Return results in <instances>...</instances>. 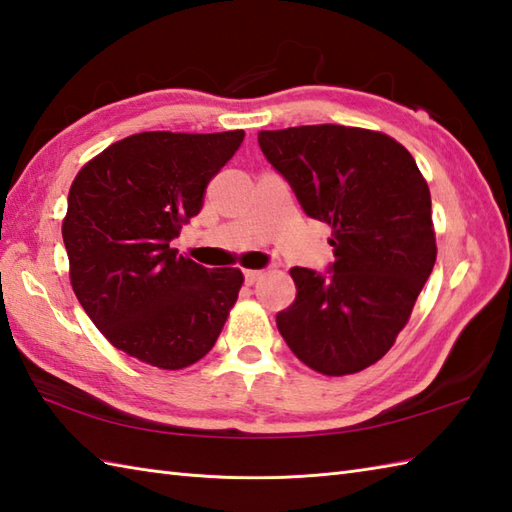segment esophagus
I'll return each instance as SVG.
<instances>
[{"instance_id":"1","label":"esophagus","mask_w":512,"mask_h":512,"mask_svg":"<svg viewBox=\"0 0 512 512\" xmlns=\"http://www.w3.org/2000/svg\"><path fill=\"white\" fill-rule=\"evenodd\" d=\"M262 270H244V279H246V284L248 286H253L255 284V281H259V279H262Z\"/></svg>"}]
</instances>
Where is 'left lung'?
<instances>
[{
    "label": "left lung",
    "instance_id": "left-lung-1",
    "mask_svg": "<svg viewBox=\"0 0 512 512\" xmlns=\"http://www.w3.org/2000/svg\"><path fill=\"white\" fill-rule=\"evenodd\" d=\"M257 140L306 215L332 226L330 273L290 268L297 299L277 328L314 372H361L396 343L436 264L427 180L405 147L372 129L301 125Z\"/></svg>",
    "mask_w": 512,
    "mask_h": 512
}]
</instances>
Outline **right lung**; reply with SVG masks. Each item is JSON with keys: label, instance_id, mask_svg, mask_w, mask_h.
<instances>
[{"label": "right lung", "instance_id": "add662e5", "mask_svg": "<svg viewBox=\"0 0 512 512\" xmlns=\"http://www.w3.org/2000/svg\"><path fill=\"white\" fill-rule=\"evenodd\" d=\"M242 140V129L143 132L76 173L61 226L72 290L105 339L140 363H198L235 306L242 270L204 268L169 244Z\"/></svg>", "mask_w": 512, "mask_h": 512}]
</instances>
